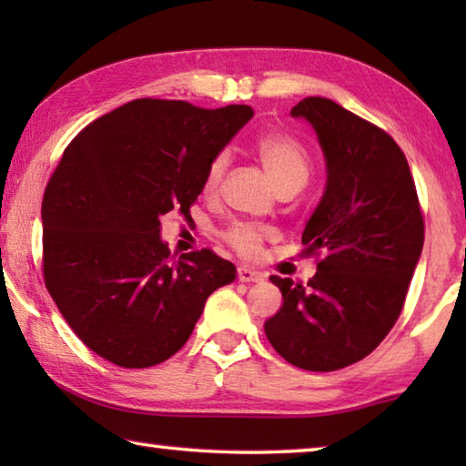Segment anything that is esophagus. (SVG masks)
<instances>
[{"instance_id":"1","label":"esophagus","mask_w":466,"mask_h":466,"mask_svg":"<svg viewBox=\"0 0 466 466\" xmlns=\"http://www.w3.org/2000/svg\"><path fill=\"white\" fill-rule=\"evenodd\" d=\"M238 279L244 283H255V281H263L265 275L261 271H255V269H250V267L242 265V267H238Z\"/></svg>"}]
</instances>
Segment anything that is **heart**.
Wrapping results in <instances>:
<instances>
[{
	"label": "heart",
	"instance_id": "1",
	"mask_svg": "<svg viewBox=\"0 0 466 466\" xmlns=\"http://www.w3.org/2000/svg\"><path fill=\"white\" fill-rule=\"evenodd\" d=\"M255 156L258 162L263 164L267 175H269L273 187L281 191V188H299L310 175V156L309 149L304 147L302 141L288 136V133H265V136L257 137ZM228 167V156L218 154L211 157L203 175V193H214L219 180H222ZM273 232L265 226L257 224H234L224 232V240L238 252L242 257H257L263 248V242L271 238Z\"/></svg>",
	"mask_w": 466,
	"mask_h": 466
}]
</instances>
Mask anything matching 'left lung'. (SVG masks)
<instances>
[{
    "label": "left lung",
    "mask_w": 466,
    "mask_h": 466,
    "mask_svg": "<svg viewBox=\"0 0 466 466\" xmlns=\"http://www.w3.org/2000/svg\"><path fill=\"white\" fill-rule=\"evenodd\" d=\"M291 115L312 125L327 160L325 195L302 234L319 265L306 286L271 275L283 306L265 335L289 364L333 372L372 353L397 322L423 216L403 149L384 129L320 96Z\"/></svg>",
    "instance_id": "1"
}]
</instances>
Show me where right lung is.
Returning <instances> with one entry per match:
<instances>
[{
    "instance_id": "1",
    "label": "right lung",
    "mask_w": 466,
    "mask_h": 466,
    "mask_svg": "<svg viewBox=\"0 0 466 466\" xmlns=\"http://www.w3.org/2000/svg\"><path fill=\"white\" fill-rule=\"evenodd\" d=\"M255 115L137 98L66 147L43 197V278L74 333L121 368L162 364L187 343L208 298L234 281L214 250L172 261L170 211L188 218L211 157Z\"/></svg>"
}]
</instances>
